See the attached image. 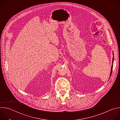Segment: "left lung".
Masks as SVG:
<instances>
[{
    "mask_svg": "<svg viewBox=\"0 0 120 120\" xmlns=\"http://www.w3.org/2000/svg\"><path fill=\"white\" fill-rule=\"evenodd\" d=\"M112 55H113V58H112V67H111V73H110V78L111 76V75H112V67H113V58H114V55H113V53L112 52ZM109 78V79H110Z\"/></svg>",
    "mask_w": 120,
    "mask_h": 120,
    "instance_id": "8db88e82",
    "label": "left lung"
}]
</instances>
